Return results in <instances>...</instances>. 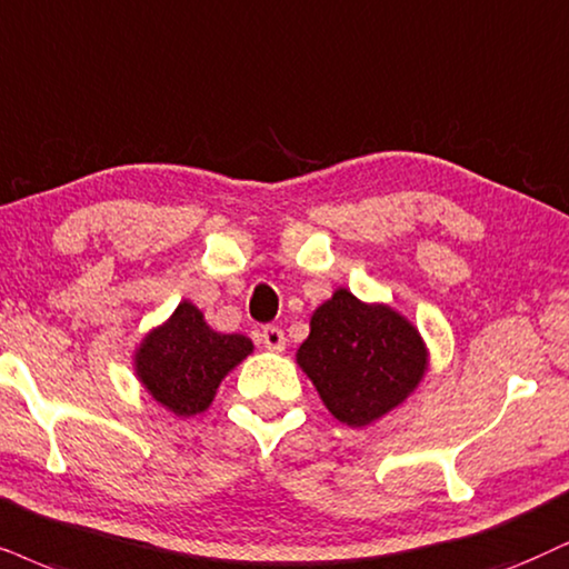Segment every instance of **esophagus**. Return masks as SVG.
Here are the masks:
<instances>
[{
    "instance_id": "esophagus-1",
    "label": "esophagus",
    "mask_w": 569,
    "mask_h": 569,
    "mask_svg": "<svg viewBox=\"0 0 569 569\" xmlns=\"http://www.w3.org/2000/svg\"><path fill=\"white\" fill-rule=\"evenodd\" d=\"M261 342L266 346V350H271V353H282L284 346H287L284 332L279 327H263Z\"/></svg>"
}]
</instances>
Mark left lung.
<instances>
[{
	"label": "left lung",
	"mask_w": 569,
	"mask_h": 569,
	"mask_svg": "<svg viewBox=\"0 0 569 569\" xmlns=\"http://www.w3.org/2000/svg\"><path fill=\"white\" fill-rule=\"evenodd\" d=\"M296 361L338 422L369 427L419 388L430 350L401 311L363 303L338 287L311 313V332Z\"/></svg>",
	"instance_id": "left-lung-1"
}]
</instances>
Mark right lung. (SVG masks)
I'll list each match as a JSON object with an SVG mask.
<instances>
[{
    "label": "right lung",
    "mask_w": 569,
    "mask_h": 569,
    "mask_svg": "<svg viewBox=\"0 0 569 569\" xmlns=\"http://www.w3.org/2000/svg\"><path fill=\"white\" fill-rule=\"evenodd\" d=\"M244 335L216 332L198 306L181 300L163 325L152 327L134 350V375L156 403L177 417L210 409L231 369L252 353Z\"/></svg>",
    "instance_id": "1"
}]
</instances>
